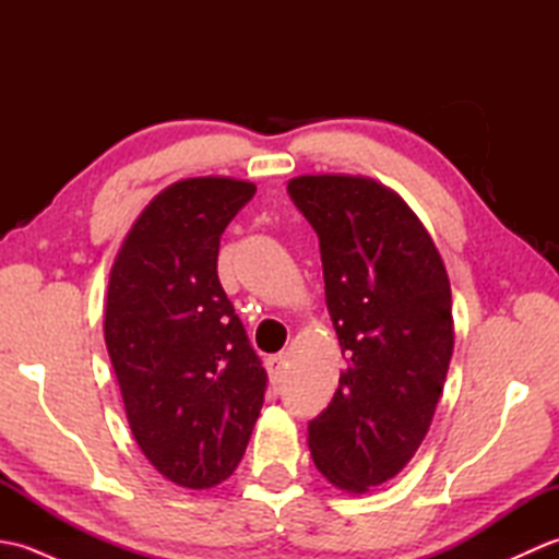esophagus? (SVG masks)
I'll return each instance as SVG.
<instances>
[{
  "label": "esophagus",
  "instance_id": "obj_1",
  "mask_svg": "<svg viewBox=\"0 0 559 559\" xmlns=\"http://www.w3.org/2000/svg\"><path fill=\"white\" fill-rule=\"evenodd\" d=\"M266 367H269L271 382L273 384H281L283 382V374H286V353L271 355V358L266 360Z\"/></svg>",
  "mask_w": 559,
  "mask_h": 559
}]
</instances>
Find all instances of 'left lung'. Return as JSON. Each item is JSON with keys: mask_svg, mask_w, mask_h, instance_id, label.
<instances>
[{"mask_svg": "<svg viewBox=\"0 0 559 559\" xmlns=\"http://www.w3.org/2000/svg\"><path fill=\"white\" fill-rule=\"evenodd\" d=\"M288 194L319 237L348 362L307 442L329 483L360 495L394 478L430 430L454 350L449 276L418 216L384 185L302 175Z\"/></svg>", "mask_w": 559, "mask_h": 559, "instance_id": "left-lung-1", "label": "left lung"}]
</instances>
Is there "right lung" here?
<instances>
[{"mask_svg": "<svg viewBox=\"0 0 559 559\" xmlns=\"http://www.w3.org/2000/svg\"><path fill=\"white\" fill-rule=\"evenodd\" d=\"M257 187L180 180L124 237L105 300V343L136 444L192 490L233 476L254 430L266 370L218 281L221 235Z\"/></svg>", "mask_w": 559, "mask_h": 559, "instance_id": "right-lung-1", "label": "right lung"}]
</instances>
